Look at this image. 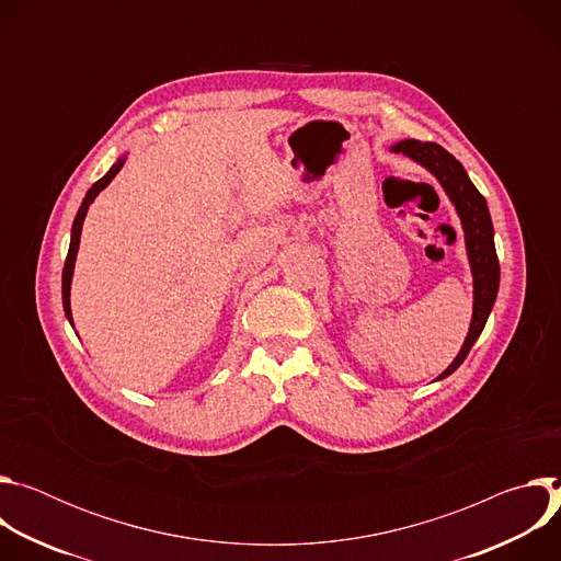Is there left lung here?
Wrapping results in <instances>:
<instances>
[{
  "label": "left lung",
  "instance_id": "1",
  "mask_svg": "<svg viewBox=\"0 0 561 561\" xmlns=\"http://www.w3.org/2000/svg\"><path fill=\"white\" fill-rule=\"evenodd\" d=\"M390 150L404 152L417 164L428 169L444 191L448 193L450 202L455 204L463 232H466V251L472 268V282H474V304H472V322L466 335V342L455 357V362L437 377L444 379L453 370L461 366L466 355L470 353L477 337L482 335L486 319L493 310L497 288H500V262L495 253V239H493V221L486 206L484 195L474 188V184L468 180L463 167L457 159L442 148L435 141H417V139H404L394 144Z\"/></svg>",
  "mask_w": 561,
  "mask_h": 561
}]
</instances>
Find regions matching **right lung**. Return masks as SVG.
<instances>
[{"instance_id":"right-lung-1","label":"right lung","mask_w":561,"mask_h":561,"mask_svg":"<svg viewBox=\"0 0 561 561\" xmlns=\"http://www.w3.org/2000/svg\"><path fill=\"white\" fill-rule=\"evenodd\" d=\"M122 167H124V157H122V159H117V164H115V167H113V169H111V171H108L100 182H95V184L91 186V191L87 193V197H84L82 206H79L77 217H75V221H72L70 249H68V255H66L64 273H61V299H64V312H66V317L70 319V324H72V314H70V279H72V268H75V257H77V249H79V234H82L84 217H87L89 206L93 204V199L100 195V191H104V188L111 184V180L122 171Z\"/></svg>"}]
</instances>
